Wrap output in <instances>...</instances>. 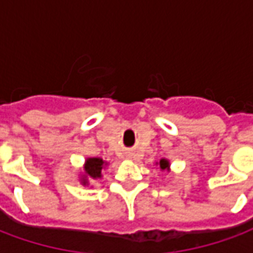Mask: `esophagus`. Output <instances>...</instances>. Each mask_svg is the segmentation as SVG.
<instances>
[{
    "label": "esophagus",
    "mask_w": 253,
    "mask_h": 253,
    "mask_svg": "<svg viewBox=\"0 0 253 253\" xmlns=\"http://www.w3.org/2000/svg\"><path fill=\"white\" fill-rule=\"evenodd\" d=\"M127 159H134V153L127 154Z\"/></svg>",
    "instance_id": "esophagus-1"
}]
</instances>
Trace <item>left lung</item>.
I'll list each match as a JSON object with an SVG mask.
<instances>
[{
	"label": "left lung",
	"instance_id": "left-lung-1",
	"mask_svg": "<svg viewBox=\"0 0 253 253\" xmlns=\"http://www.w3.org/2000/svg\"><path fill=\"white\" fill-rule=\"evenodd\" d=\"M156 165L159 167L160 170H167V172H169L170 170V163H169V160H167V159H161L160 161H156Z\"/></svg>",
	"mask_w": 253,
	"mask_h": 253
}]
</instances>
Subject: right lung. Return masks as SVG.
Masks as SVG:
<instances>
[{"instance_id":"1","label":"right lung","mask_w":253,"mask_h":253,"mask_svg":"<svg viewBox=\"0 0 253 253\" xmlns=\"http://www.w3.org/2000/svg\"><path fill=\"white\" fill-rule=\"evenodd\" d=\"M108 167V163L100 157H88L85 160L83 172L80 173V183L83 186H90L93 181L103 177L101 172Z\"/></svg>"}]
</instances>
